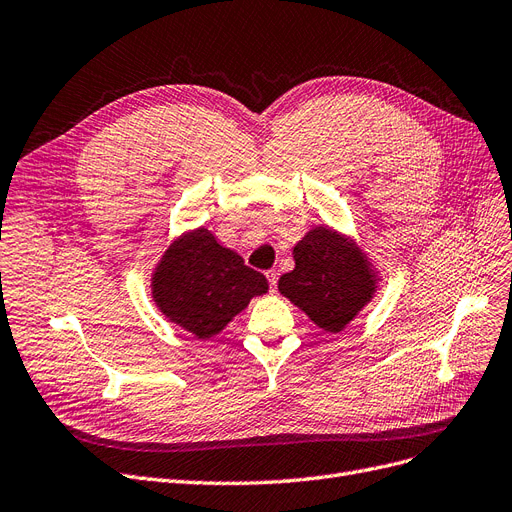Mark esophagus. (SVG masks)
Masks as SVG:
<instances>
[{"label": "esophagus", "instance_id": "esophagus-1", "mask_svg": "<svg viewBox=\"0 0 512 512\" xmlns=\"http://www.w3.org/2000/svg\"><path fill=\"white\" fill-rule=\"evenodd\" d=\"M266 278H268V282H270V291H272V293H276V287H278V274H276L274 270H268V272H266Z\"/></svg>", "mask_w": 512, "mask_h": 512}]
</instances>
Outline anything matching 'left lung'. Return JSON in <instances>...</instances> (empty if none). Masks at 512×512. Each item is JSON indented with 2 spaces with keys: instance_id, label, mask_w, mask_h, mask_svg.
<instances>
[{
  "instance_id": "8db88e82",
  "label": "left lung",
  "mask_w": 512,
  "mask_h": 512,
  "mask_svg": "<svg viewBox=\"0 0 512 512\" xmlns=\"http://www.w3.org/2000/svg\"><path fill=\"white\" fill-rule=\"evenodd\" d=\"M295 270L278 280L280 293L325 331H342L373 295L367 259L342 236L316 227L295 249Z\"/></svg>"
}]
</instances>
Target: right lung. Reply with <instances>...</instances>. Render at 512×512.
<instances>
[{"instance_id": "add662e5", "label": "right lung", "mask_w": 512, "mask_h": 512, "mask_svg": "<svg viewBox=\"0 0 512 512\" xmlns=\"http://www.w3.org/2000/svg\"><path fill=\"white\" fill-rule=\"evenodd\" d=\"M266 291V276L244 266L204 227L175 240L154 274L158 308L202 339L219 333L251 297Z\"/></svg>"}]
</instances>
